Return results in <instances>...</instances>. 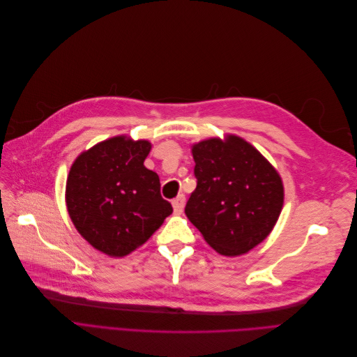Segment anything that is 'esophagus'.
Wrapping results in <instances>:
<instances>
[{"instance_id": "1", "label": "esophagus", "mask_w": 357, "mask_h": 357, "mask_svg": "<svg viewBox=\"0 0 357 357\" xmlns=\"http://www.w3.org/2000/svg\"><path fill=\"white\" fill-rule=\"evenodd\" d=\"M185 201H186V198H185V195H178L174 201H172V208H174V213L176 214H181V211H183V208H185Z\"/></svg>"}]
</instances>
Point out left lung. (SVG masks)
<instances>
[{
  "instance_id": "obj_1",
  "label": "left lung",
  "mask_w": 357,
  "mask_h": 357,
  "mask_svg": "<svg viewBox=\"0 0 357 357\" xmlns=\"http://www.w3.org/2000/svg\"><path fill=\"white\" fill-rule=\"evenodd\" d=\"M197 189L188 219L223 256L250 252L271 234L284 202L283 180L244 138L228 134L192 146Z\"/></svg>"
}]
</instances>
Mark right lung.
I'll return each mask as SVG.
<instances>
[{"instance_id": "1", "label": "right lung", "mask_w": 357, "mask_h": 357, "mask_svg": "<svg viewBox=\"0 0 357 357\" xmlns=\"http://www.w3.org/2000/svg\"><path fill=\"white\" fill-rule=\"evenodd\" d=\"M152 144L117 135L82 152L70 168L66 202L75 229L112 257L132 253L172 213L159 176L144 167Z\"/></svg>"}]
</instances>
